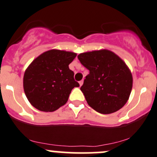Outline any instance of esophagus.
I'll return each instance as SVG.
<instances>
[{
  "label": "esophagus",
  "mask_w": 157,
  "mask_h": 157,
  "mask_svg": "<svg viewBox=\"0 0 157 157\" xmlns=\"http://www.w3.org/2000/svg\"><path fill=\"white\" fill-rule=\"evenodd\" d=\"M79 84H80V86H82V85L83 84V80H80V82H79Z\"/></svg>",
  "instance_id": "obj_1"
}]
</instances>
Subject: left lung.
Instances as JSON below:
<instances>
[{"mask_svg": "<svg viewBox=\"0 0 157 157\" xmlns=\"http://www.w3.org/2000/svg\"><path fill=\"white\" fill-rule=\"evenodd\" d=\"M77 57L89 70L80 88L89 106L104 114L123 107L133 86L132 75L125 62L106 49L85 52Z\"/></svg>", "mask_w": 157, "mask_h": 157, "instance_id": "obj_1", "label": "left lung"}]
</instances>
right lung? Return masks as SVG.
<instances>
[{"label":"right lung","instance_id":"add662e5","mask_svg":"<svg viewBox=\"0 0 157 157\" xmlns=\"http://www.w3.org/2000/svg\"><path fill=\"white\" fill-rule=\"evenodd\" d=\"M76 56L74 52L52 49L41 54L26 68L23 89L35 109L56 111L66 103L71 90L80 86L68 68Z\"/></svg>","mask_w":157,"mask_h":157}]
</instances>
